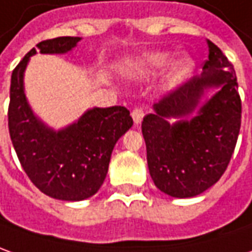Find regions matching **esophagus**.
Wrapping results in <instances>:
<instances>
[{"instance_id": "obj_1", "label": "esophagus", "mask_w": 252, "mask_h": 252, "mask_svg": "<svg viewBox=\"0 0 252 252\" xmlns=\"http://www.w3.org/2000/svg\"><path fill=\"white\" fill-rule=\"evenodd\" d=\"M131 114H132V119H133V123H135V126H139L140 123H142L143 116H145L143 109H140V107H135Z\"/></svg>"}]
</instances>
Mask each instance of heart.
<instances>
[{
  "label": "heart",
  "instance_id": "obj_1",
  "mask_svg": "<svg viewBox=\"0 0 252 252\" xmlns=\"http://www.w3.org/2000/svg\"><path fill=\"white\" fill-rule=\"evenodd\" d=\"M169 58L171 54L168 52H150L126 62L123 67V71L129 77H148L164 67L168 63ZM191 67H193V61L188 55L178 56L169 66L167 73V83L172 85L181 81L188 76Z\"/></svg>",
  "mask_w": 252,
  "mask_h": 252
}]
</instances>
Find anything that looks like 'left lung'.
Masks as SVG:
<instances>
[{
  "instance_id": "obj_1",
  "label": "left lung",
  "mask_w": 252,
  "mask_h": 252,
  "mask_svg": "<svg viewBox=\"0 0 252 252\" xmlns=\"http://www.w3.org/2000/svg\"><path fill=\"white\" fill-rule=\"evenodd\" d=\"M207 44L210 54L203 74L171 91L142 121L150 176L172 197H194L217 184L240 132L241 99L233 64L214 42ZM210 86L220 91L200 105ZM171 117L178 121L169 125Z\"/></svg>"
}]
</instances>
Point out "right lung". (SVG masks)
Wrapping results in <instances>:
<instances>
[{"mask_svg":"<svg viewBox=\"0 0 252 252\" xmlns=\"http://www.w3.org/2000/svg\"><path fill=\"white\" fill-rule=\"evenodd\" d=\"M80 37H58L37 44L41 54H66ZM32 48L20 61L11 78L8 126L15 152L32 184L47 196L80 201L94 196L103 184L113 148L132 126L124 106L95 107L61 131L48 128L27 103L23 73Z\"/></svg>","mask_w":252,"mask_h":252,"instance_id":"1","label":"right lung"}]
</instances>
